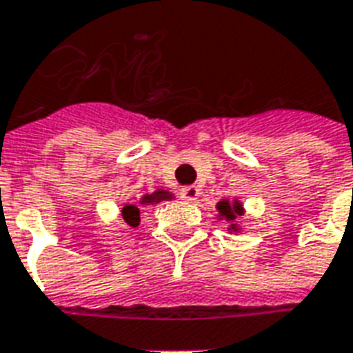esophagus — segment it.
Returning <instances> with one entry per match:
<instances>
[{
	"mask_svg": "<svg viewBox=\"0 0 353 353\" xmlns=\"http://www.w3.org/2000/svg\"><path fill=\"white\" fill-rule=\"evenodd\" d=\"M179 196L183 200H189V202H192V200L199 199V189L196 187H192V185H189V187H183L181 191H179Z\"/></svg>",
	"mask_w": 353,
	"mask_h": 353,
	"instance_id": "esophagus-1",
	"label": "esophagus"
}]
</instances>
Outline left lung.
<instances>
[{
  "label": "left lung",
  "instance_id": "obj_1",
  "mask_svg": "<svg viewBox=\"0 0 353 353\" xmlns=\"http://www.w3.org/2000/svg\"><path fill=\"white\" fill-rule=\"evenodd\" d=\"M217 210H219V214H221L227 221H234L236 215H242V204H240L238 200H234V202L221 200V202L217 204ZM232 229H234V225H232Z\"/></svg>",
  "mask_w": 353,
  "mask_h": 353
}]
</instances>
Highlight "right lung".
<instances>
[{
  "mask_svg": "<svg viewBox=\"0 0 353 353\" xmlns=\"http://www.w3.org/2000/svg\"><path fill=\"white\" fill-rule=\"evenodd\" d=\"M174 194L168 191H154L153 194H145L143 199L139 200V206H149V204H159L162 200H172ZM139 206L136 204H126L123 208L124 221L128 223L130 227H138L139 225Z\"/></svg>",
  "mask_w": 353,
  "mask_h": 353,
  "instance_id": "1",
  "label": "right lung"
}]
</instances>
